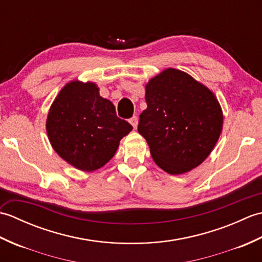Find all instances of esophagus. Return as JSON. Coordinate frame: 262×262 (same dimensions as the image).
<instances>
[{
    "mask_svg": "<svg viewBox=\"0 0 262 262\" xmlns=\"http://www.w3.org/2000/svg\"><path fill=\"white\" fill-rule=\"evenodd\" d=\"M129 122H130V125L134 127V128H137V125H138V119H137V117H132V118L129 119Z\"/></svg>",
    "mask_w": 262,
    "mask_h": 262,
    "instance_id": "esophagus-1",
    "label": "esophagus"
}]
</instances>
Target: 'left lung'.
Instances as JSON below:
<instances>
[{"mask_svg":"<svg viewBox=\"0 0 262 262\" xmlns=\"http://www.w3.org/2000/svg\"><path fill=\"white\" fill-rule=\"evenodd\" d=\"M145 100L138 133L157 165L177 176L202 164L223 129L214 92L186 72L169 68L146 83Z\"/></svg>","mask_w":262,"mask_h":262,"instance_id":"obj_1","label":"left lung"}]
</instances>
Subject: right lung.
<instances>
[{
	"label": "right lung",
	"mask_w": 262,
	"mask_h": 262,
	"mask_svg": "<svg viewBox=\"0 0 262 262\" xmlns=\"http://www.w3.org/2000/svg\"><path fill=\"white\" fill-rule=\"evenodd\" d=\"M133 127L118 118L114 103L94 82L73 80L49 108L46 130L51 145L75 169L92 172L108 163Z\"/></svg>",
	"instance_id": "add662e5"
}]
</instances>
